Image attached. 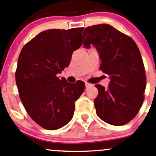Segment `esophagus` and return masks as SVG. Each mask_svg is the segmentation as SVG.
I'll return each mask as SVG.
<instances>
[{"label":"esophagus","mask_w":156,"mask_h":156,"mask_svg":"<svg viewBox=\"0 0 156 156\" xmlns=\"http://www.w3.org/2000/svg\"><path fill=\"white\" fill-rule=\"evenodd\" d=\"M85 86H86V88H88L89 87L91 86V83H90L88 82H85Z\"/></svg>","instance_id":"1"}]
</instances>
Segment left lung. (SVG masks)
<instances>
[{
  "label": "left lung",
  "instance_id": "left-lung-1",
  "mask_svg": "<svg viewBox=\"0 0 156 156\" xmlns=\"http://www.w3.org/2000/svg\"><path fill=\"white\" fill-rule=\"evenodd\" d=\"M83 37L85 48L93 44L97 49L100 69L111 79L107 88L96 84V114L111 125H125L137 115L145 97L147 77L138 47L130 37L106 24L86 27Z\"/></svg>",
  "mask_w": 156,
  "mask_h": 156
}]
</instances>
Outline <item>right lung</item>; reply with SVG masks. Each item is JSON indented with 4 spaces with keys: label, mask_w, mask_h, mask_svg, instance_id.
Masks as SVG:
<instances>
[{
    "label": "right lung",
    "mask_w": 156,
    "mask_h": 156,
    "mask_svg": "<svg viewBox=\"0 0 156 156\" xmlns=\"http://www.w3.org/2000/svg\"><path fill=\"white\" fill-rule=\"evenodd\" d=\"M83 30H45L21 51L16 71L19 97L31 119L43 129L56 130L66 125L84 90L83 81L69 83L57 77L82 45Z\"/></svg>",
    "instance_id": "right-lung-1"
}]
</instances>
